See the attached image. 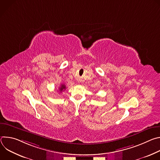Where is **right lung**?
Masks as SVG:
<instances>
[{
    "instance_id": "1",
    "label": "right lung",
    "mask_w": 160,
    "mask_h": 160,
    "mask_svg": "<svg viewBox=\"0 0 160 160\" xmlns=\"http://www.w3.org/2000/svg\"><path fill=\"white\" fill-rule=\"evenodd\" d=\"M65 89H66V86H65L64 84H63V85L62 84V85H61V87H59V90H60V92H62V90L64 91Z\"/></svg>"
}]
</instances>
